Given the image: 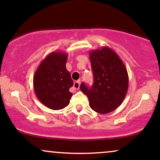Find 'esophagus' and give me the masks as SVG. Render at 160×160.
<instances>
[{"instance_id":"esophagus-1","label":"esophagus","mask_w":160,"mask_h":160,"mask_svg":"<svg viewBox=\"0 0 160 160\" xmlns=\"http://www.w3.org/2000/svg\"><path fill=\"white\" fill-rule=\"evenodd\" d=\"M73 87H74L75 89H78L80 87V82L79 81H76V82H74L73 84Z\"/></svg>"}]
</instances>
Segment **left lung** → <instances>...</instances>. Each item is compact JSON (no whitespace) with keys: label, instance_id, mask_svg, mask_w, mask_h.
I'll use <instances>...</instances> for the list:
<instances>
[{"label":"left lung","instance_id":"obj_1","mask_svg":"<svg viewBox=\"0 0 160 160\" xmlns=\"http://www.w3.org/2000/svg\"><path fill=\"white\" fill-rule=\"evenodd\" d=\"M94 83L88 88L84 83L81 91L87 95L89 105L95 112L107 114L117 109L126 96L128 75L125 64L108 47L89 53Z\"/></svg>","mask_w":160,"mask_h":160}]
</instances>
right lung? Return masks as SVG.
<instances>
[{
    "label": "right lung",
    "instance_id": "right-lung-1",
    "mask_svg": "<svg viewBox=\"0 0 160 160\" xmlns=\"http://www.w3.org/2000/svg\"><path fill=\"white\" fill-rule=\"evenodd\" d=\"M67 53L52 52L38 67L33 85L38 99L49 109L58 110L69 105L72 94L69 88L73 81L66 69Z\"/></svg>",
    "mask_w": 160,
    "mask_h": 160
}]
</instances>
